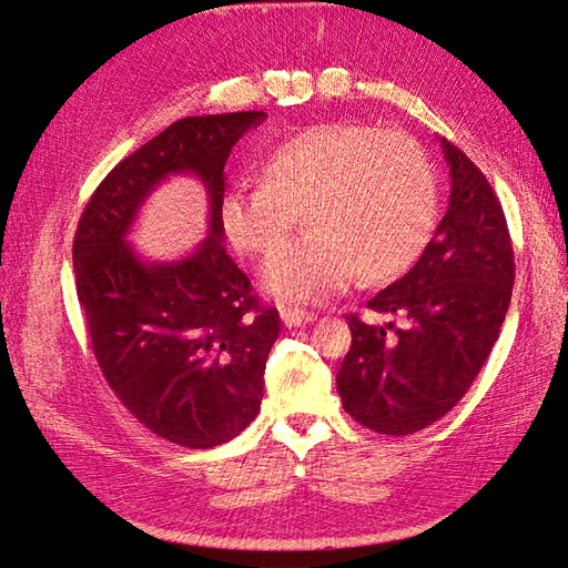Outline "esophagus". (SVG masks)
Wrapping results in <instances>:
<instances>
[{
	"mask_svg": "<svg viewBox=\"0 0 568 568\" xmlns=\"http://www.w3.org/2000/svg\"><path fill=\"white\" fill-rule=\"evenodd\" d=\"M281 317L287 327H303V324H310L317 320L315 312L300 310V307H281Z\"/></svg>",
	"mask_w": 568,
	"mask_h": 568,
	"instance_id": "34e87169",
	"label": "esophagus"
}]
</instances>
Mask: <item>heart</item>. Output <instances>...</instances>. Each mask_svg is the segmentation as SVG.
I'll return each mask as SVG.
<instances>
[{"instance_id":"1","label":"heart","mask_w":568,"mask_h":568,"mask_svg":"<svg viewBox=\"0 0 568 568\" xmlns=\"http://www.w3.org/2000/svg\"><path fill=\"white\" fill-rule=\"evenodd\" d=\"M311 229L263 268L283 300H327L356 275L378 285L425 251L437 216V183L419 143L400 131L332 122L277 143L258 165V185L229 190L220 222L246 256H272L296 214Z\"/></svg>"}]
</instances>
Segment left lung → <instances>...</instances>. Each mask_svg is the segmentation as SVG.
Segmentation results:
<instances>
[{
	"label": "left lung",
	"mask_w": 568,
	"mask_h": 568,
	"mask_svg": "<svg viewBox=\"0 0 568 568\" xmlns=\"http://www.w3.org/2000/svg\"><path fill=\"white\" fill-rule=\"evenodd\" d=\"M449 210L413 271L371 297L378 327L346 315L352 348L336 373L342 405L378 434L429 427L462 400L498 342L515 283V256L500 200L478 165L442 139Z\"/></svg>",
	"instance_id": "left-lung-1"
}]
</instances>
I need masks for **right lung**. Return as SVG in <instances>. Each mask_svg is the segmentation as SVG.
Returning <instances> with one entry per match:
<instances>
[{
    "label": "right lung",
    "instance_id": "add662e5",
    "mask_svg": "<svg viewBox=\"0 0 568 568\" xmlns=\"http://www.w3.org/2000/svg\"><path fill=\"white\" fill-rule=\"evenodd\" d=\"M265 112L185 116L116 163L84 204L72 241L75 291L94 358L143 427L187 449L234 439L258 415L263 373L281 334L248 275L224 248L220 202L234 143ZM197 174L211 236L187 260L141 262L123 241L150 190Z\"/></svg>",
    "mask_w": 568,
    "mask_h": 568
}]
</instances>
